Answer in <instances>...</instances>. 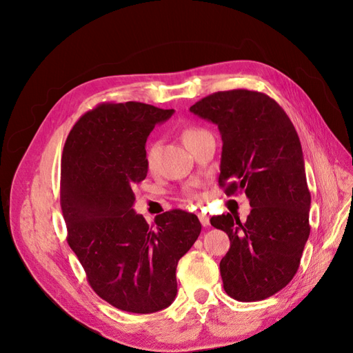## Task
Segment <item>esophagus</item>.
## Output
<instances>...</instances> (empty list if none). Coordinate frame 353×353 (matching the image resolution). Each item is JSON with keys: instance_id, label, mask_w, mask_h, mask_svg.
Masks as SVG:
<instances>
[{"instance_id": "esophagus-1", "label": "esophagus", "mask_w": 353, "mask_h": 353, "mask_svg": "<svg viewBox=\"0 0 353 353\" xmlns=\"http://www.w3.org/2000/svg\"><path fill=\"white\" fill-rule=\"evenodd\" d=\"M198 217H199V221H201V225H203V226H208L210 225V217L207 216V214H204V213H199L198 214Z\"/></svg>"}]
</instances>
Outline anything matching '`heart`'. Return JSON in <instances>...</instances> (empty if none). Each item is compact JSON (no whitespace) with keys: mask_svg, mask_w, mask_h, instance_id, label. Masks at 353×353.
I'll use <instances>...</instances> for the list:
<instances>
[{"mask_svg":"<svg viewBox=\"0 0 353 353\" xmlns=\"http://www.w3.org/2000/svg\"><path fill=\"white\" fill-rule=\"evenodd\" d=\"M201 133H204V130L196 128V127H189V128H186L185 132H183V134H182L185 145H186L188 142H190V140H192V139H195L196 136H199ZM158 154H159V146H158V143L149 145V148L146 149V157H145V158H146V165H148V168L152 170V168L157 165Z\"/></svg>","mask_w":353,"mask_h":353,"instance_id":"b5f03b06","label":"heart"}]
</instances>
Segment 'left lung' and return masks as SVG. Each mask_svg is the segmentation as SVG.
<instances>
[{"instance_id": "1", "label": "left lung", "mask_w": 353, "mask_h": 353, "mask_svg": "<svg viewBox=\"0 0 353 353\" xmlns=\"http://www.w3.org/2000/svg\"><path fill=\"white\" fill-rule=\"evenodd\" d=\"M189 110L219 127V185L226 195L244 192L251 205L245 221L229 213L210 220L230 241L220 261L223 288L239 301L268 299L296 275L310 234L296 128L274 99L243 88L210 94Z\"/></svg>"}]
</instances>
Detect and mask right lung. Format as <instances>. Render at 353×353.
I'll use <instances>...</instances> for the list:
<instances>
[{
    "label": "right lung",
    "instance_id": "obj_1",
    "mask_svg": "<svg viewBox=\"0 0 353 353\" xmlns=\"http://www.w3.org/2000/svg\"><path fill=\"white\" fill-rule=\"evenodd\" d=\"M173 114L140 102L102 103L77 121L63 148L68 244L96 294L132 314L173 303L177 263L201 234L194 213L170 210L149 226L133 208V188L148 174L146 139Z\"/></svg>",
    "mask_w": 353,
    "mask_h": 353
}]
</instances>
